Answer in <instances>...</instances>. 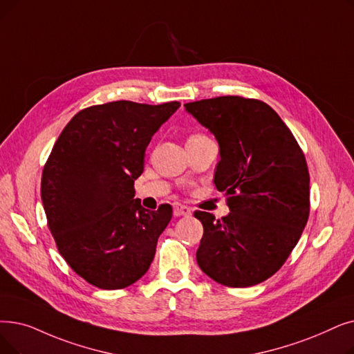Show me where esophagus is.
Here are the masks:
<instances>
[{
	"mask_svg": "<svg viewBox=\"0 0 354 354\" xmlns=\"http://www.w3.org/2000/svg\"><path fill=\"white\" fill-rule=\"evenodd\" d=\"M174 214L176 215V217H187V215H191L192 211L189 207L187 205H182V204H175L174 207Z\"/></svg>",
	"mask_w": 354,
	"mask_h": 354,
	"instance_id": "34e87169",
	"label": "esophagus"
}]
</instances>
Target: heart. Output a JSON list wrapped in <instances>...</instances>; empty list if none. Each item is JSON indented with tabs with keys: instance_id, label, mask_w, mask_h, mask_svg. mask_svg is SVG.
<instances>
[{
	"instance_id": "b5f03b06",
	"label": "heart",
	"mask_w": 354,
	"mask_h": 354,
	"mask_svg": "<svg viewBox=\"0 0 354 354\" xmlns=\"http://www.w3.org/2000/svg\"><path fill=\"white\" fill-rule=\"evenodd\" d=\"M198 136H201V134H196V136H192V137H198Z\"/></svg>"
}]
</instances>
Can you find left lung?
<instances>
[{"instance_id":"left-lung-1","label":"left lung","mask_w":354,"mask_h":354,"mask_svg":"<svg viewBox=\"0 0 354 354\" xmlns=\"http://www.w3.org/2000/svg\"><path fill=\"white\" fill-rule=\"evenodd\" d=\"M183 106L218 142L214 183L228 195L230 208L221 220L209 212L194 214L204 225L198 266L225 286L257 285L281 269L308 221L304 153L262 101L228 95Z\"/></svg>"}]
</instances>
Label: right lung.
<instances>
[{"label":"right lung","instance_id":"add662e5","mask_svg":"<svg viewBox=\"0 0 354 354\" xmlns=\"http://www.w3.org/2000/svg\"><path fill=\"white\" fill-rule=\"evenodd\" d=\"M178 101H114L80 111L43 169L41 203L59 253L91 285L130 286L149 270L172 207L158 211L134 198L145 151Z\"/></svg>","mask_w":354,"mask_h":354}]
</instances>
